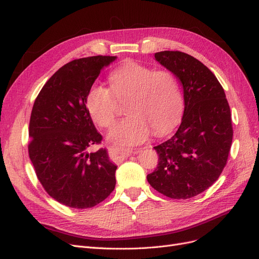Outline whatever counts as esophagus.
Segmentation results:
<instances>
[{"label":"esophagus","mask_w":259,"mask_h":259,"mask_svg":"<svg viewBox=\"0 0 259 259\" xmlns=\"http://www.w3.org/2000/svg\"><path fill=\"white\" fill-rule=\"evenodd\" d=\"M134 152L133 149H128V148H113L111 150V154L114 158L117 159H124L126 158L128 155H131Z\"/></svg>","instance_id":"1"}]
</instances>
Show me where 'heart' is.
<instances>
[{
  "instance_id": "heart-1",
  "label": "heart",
  "mask_w": 259,
  "mask_h": 259,
  "mask_svg": "<svg viewBox=\"0 0 259 259\" xmlns=\"http://www.w3.org/2000/svg\"><path fill=\"white\" fill-rule=\"evenodd\" d=\"M110 82L111 89L92 84L85 106L97 125L110 127L117 117L118 100L130 99L126 107L130 115L108 134L112 145H139L153 130L156 135H164L179 121L182 96L176 77L169 70H155L137 62H127L110 74Z\"/></svg>"
}]
</instances>
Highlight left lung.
Wrapping results in <instances>:
<instances>
[{
  "mask_svg": "<svg viewBox=\"0 0 259 259\" xmlns=\"http://www.w3.org/2000/svg\"><path fill=\"white\" fill-rule=\"evenodd\" d=\"M154 58L182 83L184 113L175 135L154 147L158 164L147 180L169 198L187 199L210 187L226 165L230 108L224 89L200 61L180 51L156 52Z\"/></svg>",
  "mask_w": 259,
  "mask_h": 259,
  "instance_id": "8db88e82",
  "label": "left lung"
}]
</instances>
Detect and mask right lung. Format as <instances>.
<instances>
[{"instance_id": "right-lung-1", "label": "right lung", "mask_w": 259, "mask_h": 259, "mask_svg": "<svg viewBox=\"0 0 259 259\" xmlns=\"http://www.w3.org/2000/svg\"><path fill=\"white\" fill-rule=\"evenodd\" d=\"M117 57L96 56L62 66L35 100L29 126V155L44 189L69 208H92L115 186L117 165L101 144L85 99L104 67Z\"/></svg>"}]
</instances>
